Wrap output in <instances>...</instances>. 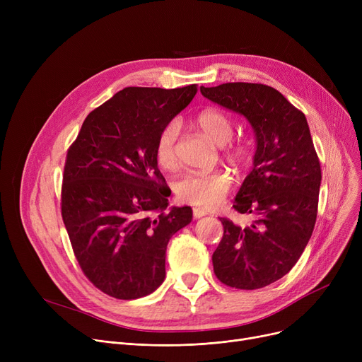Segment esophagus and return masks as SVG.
Listing matches in <instances>:
<instances>
[{"label":"esophagus","mask_w":362,"mask_h":362,"mask_svg":"<svg viewBox=\"0 0 362 362\" xmlns=\"http://www.w3.org/2000/svg\"><path fill=\"white\" fill-rule=\"evenodd\" d=\"M192 214H194V218H201V217L206 216L208 213H206L205 210H202V208H194V211H192Z\"/></svg>","instance_id":"1"}]
</instances>
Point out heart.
<instances>
[{"instance_id":"heart-1","label":"heart","mask_w":362,"mask_h":362,"mask_svg":"<svg viewBox=\"0 0 362 362\" xmlns=\"http://www.w3.org/2000/svg\"><path fill=\"white\" fill-rule=\"evenodd\" d=\"M195 124L202 135L216 145H226L235 133V123L229 114L218 108H205L195 117ZM179 123L168 122L158 133L156 142V160L160 167L173 170L177 167ZM250 148L242 141H233L226 149V157L236 163L248 158ZM233 179L229 171L214 170L210 173L191 171L183 175L175 185V192L180 202L199 208H214L230 192Z\"/></svg>"}]
</instances>
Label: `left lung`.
<instances>
[{"label":"left lung","mask_w":362,"mask_h":362,"mask_svg":"<svg viewBox=\"0 0 362 362\" xmlns=\"http://www.w3.org/2000/svg\"><path fill=\"white\" fill-rule=\"evenodd\" d=\"M205 98L242 114L254 127V168L233 208L252 216L239 226L221 217L223 238L213 254L226 286L254 291L288 274L313 235L321 167L305 114L267 85L230 82L201 86Z\"/></svg>","instance_id":"8db88e82"}]
</instances>
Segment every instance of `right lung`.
Instances as JSON below:
<instances>
[{"instance_id": "obj_1", "label": "right lung", "mask_w": 362, "mask_h": 362, "mask_svg": "<svg viewBox=\"0 0 362 362\" xmlns=\"http://www.w3.org/2000/svg\"><path fill=\"white\" fill-rule=\"evenodd\" d=\"M197 90L124 88L88 114L67 149L62 217L83 274L112 298L154 292L170 238L192 220L191 206L164 211L171 191L154 149Z\"/></svg>"}]
</instances>
